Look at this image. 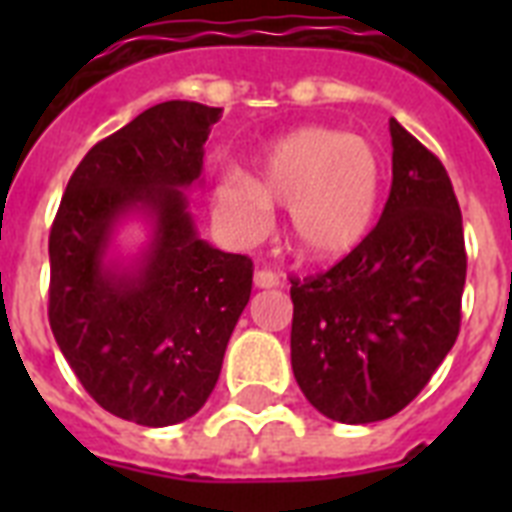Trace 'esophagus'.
I'll return each instance as SVG.
<instances>
[{"label": "esophagus", "instance_id": "obj_1", "mask_svg": "<svg viewBox=\"0 0 512 512\" xmlns=\"http://www.w3.org/2000/svg\"><path fill=\"white\" fill-rule=\"evenodd\" d=\"M279 284H281L279 273L268 271V268H263V271L255 273V287L257 289H273V287H279Z\"/></svg>", "mask_w": 512, "mask_h": 512}]
</instances>
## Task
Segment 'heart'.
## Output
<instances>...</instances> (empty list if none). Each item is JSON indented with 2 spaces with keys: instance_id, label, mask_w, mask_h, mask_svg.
<instances>
[{
  "instance_id": "1",
  "label": "heart",
  "mask_w": 512,
  "mask_h": 512,
  "mask_svg": "<svg viewBox=\"0 0 512 512\" xmlns=\"http://www.w3.org/2000/svg\"><path fill=\"white\" fill-rule=\"evenodd\" d=\"M382 159L372 140L332 127H303L279 138L257 177L228 172L215 185L225 228L255 239L273 207H287V239L305 260H340L369 236L380 207Z\"/></svg>"
}]
</instances>
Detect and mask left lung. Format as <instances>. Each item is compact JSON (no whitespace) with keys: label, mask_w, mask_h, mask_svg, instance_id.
I'll use <instances>...</instances> for the list:
<instances>
[{"label":"left lung","mask_w":512,"mask_h":512,"mask_svg":"<svg viewBox=\"0 0 512 512\" xmlns=\"http://www.w3.org/2000/svg\"><path fill=\"white\" fill-rule=\"evenodd\" d=\"M393 183L380 223L327 273L292 279V372L324 417L388 420L460 335L465 236L452 180L390 119Z\"/></svg>","instance_id":"8db88e82"}]
</instances>
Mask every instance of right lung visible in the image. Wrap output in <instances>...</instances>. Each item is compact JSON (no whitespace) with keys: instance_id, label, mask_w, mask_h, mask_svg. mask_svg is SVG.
Masks as SVG:
<instances>
[{"instance_id":"add662e5","label":"right lung","mask_w":512,"mask_h":512,"mask_svg":"<svg viewBox=\"0 0 512 512\" xmlns=\"http://www.w3.org/2000/svg\"><path fill=\"white\" fill-rule=\"evenodd\" d=\"M220 108L167 100L87 151L50 231V327L84 390L146 428L199 412L252 295V260L199 239L201 183ZM127 216L152 225L130 264L107 257Z\"/></svg>"}]
</instances>
